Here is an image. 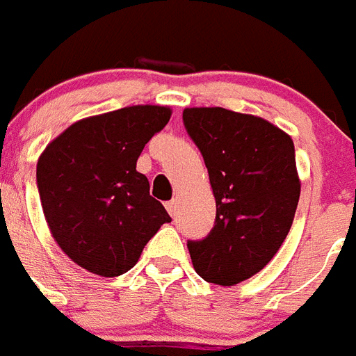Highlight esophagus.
<instances>
[{
	"instance_id": "esophagus-1",
	"label": "esophagus",
	"mask_w": 356,
	"mask_h": 356,
	"mask_svg": "<svg viewBox=\"0 0 356 356\" xmlns=\"http://www.w3.org/2000/svg\"><path fill=\"white\" fill-rule=\"evenodd\" d=\"M165 207H167V211H169V214H171V216H176V209H178V200L172 198L171 202H167Z\"/></svg>"
}]
</instances>
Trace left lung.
<instances>
[{
	"label": "left lung",
	"instance_id": "1",
	"mask_svg": "<svg viewBox=\"0 0 356 356\" xmlns=\"http://www.w3.org/2000/svg\"><path fill=\"white\" fill-rule=\"evenodd\" d=\"M216 200L214 227L187 248L196 273L234 286L262 271L289 233L300 198L295 145L267 120L222 107L184 111Z\"/></svg>",
	"mask_w": 356,
	"mask_h": 356
}]
</instances>
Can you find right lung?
<instances>
[{"label":"right lung","instance_id":"right-lung-1","mask_svg":"<svg viewBox=\"0 0 356 356\" xmlns=\"http://www.w3.org/2000/svg\"><path fill=\"white\" fill-rule=\"evenodd\" d=\"M171 108L132 105L79 120L41 152L36 181L47 224L61 251L99 277H120L171 216L136 171L145 143Z\"/></svg>","mask_w":356,"mask_h":356}]
</instances>
